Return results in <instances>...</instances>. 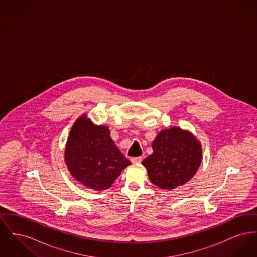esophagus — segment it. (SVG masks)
Returning a JSON list of instances; mask_svg holds the SVG:
<instances>
[{"instance_id":"1","label":"esophagus","mask_w":257,"mask_h":257,"mask_svg":"<svg viewBox=\"0 0 257 257\" xmlns=\"http://www.w3.org/2000/svg\"><path fill=\"white\" fill-rule=\"evenodd\" d=\"M142 161H143L142 157H134V158L131 159V162H132L133 164H139V163H141Z\"/></svg>"}]
</instances>
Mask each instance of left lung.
I'll use <instances>...</instances> for the list:
<instances>
[{
  "label": "left lung",
  "instance_id": "8db88e82",
  "mask_svg": "<svg viewBox=\"0 0 257 257\" xmlns=\"http://www.w3.org/2000/svg\"><path fill=\"white\" fill-rule=\"evenodd\" d=\"M153 153L143 161L152 183L173 190L189 182L198 170L202 149L196 137L174 126L162 130L152 143Z\"/></svg>",
  "mask_w": 257,
  "mask_h": 257
}]
</instances>
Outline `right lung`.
Listing matches in <instances>:
<instances>
[{
  "label": "right lung",
  "mask_w": 257,
  "mask_h": 257,
  "mask_svg": "<svg viewBox=\"0 0 257 257\" xmlns=\"http://www.w3.org/2000/svg\"><path fill=\"white\" fill-rule=\"evenodd\" d=\"M64 158L74 178L96 191L109 189L131 165L110 139L109 128L94 125L85 114L71 128Z\"/></svg>",
  "instance_id": "obj_1"
}]
</instances>
